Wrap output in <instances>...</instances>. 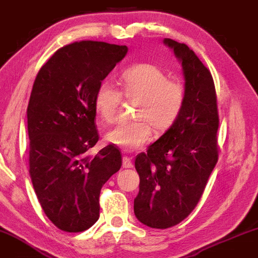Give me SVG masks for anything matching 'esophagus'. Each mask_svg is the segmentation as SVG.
Here are the masks:
<instances>
[{"label": "esophagus", "mask_w": 258, "mask_h": 258, "mask_svg": "<svg viewBox=\"0 0 258 258\" xmlns=\"http://www.w3.org/2000/svg\"><path fill=\"white\" fill-rule=\"evenodd\" d=\"M122 167H123V168H132V167H133L132 161L128 156H123L122 157Z\"/></svg>", "instance_id": "obj_1"}]
</instances>
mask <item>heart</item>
Returning <instances> with one entry per match:
<instances>
[{
	"label": "heart",
	"mask_w": 258,
	"mask_h": 258,
	"mask_svg": "<svg viewBox=\"0 0 258 258\" xmlns=\"http://www.w3.org/2000/svg\"><path fill=\"white\" fill-rule=\"evenodd\" d=\"M120 90L103 83L95 92L96 115L103 122L116 117L121 96L138 99L135 117L137 120L120 122L107 132L105 141L122 150H136L150 141L155 132L169 130L181 115L186 101L185 85L169 79L168 74L153 63H139L123 71L119 78Z\"/></svg>",
	"instance_id": "b5f03b06"
}]
</instances>
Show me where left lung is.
<instances>
[{"mask_svg":"<svg viewBox=\"0 0 258 258\" xmlns=\"http://www.w3.org/2000/svg\"><path fill=\"white\" fill-rule=\"evenodd\" d=\"M181 62L186 101L181 115L147 153L136 157L139 192L136 218L151 228H169L190 215L218 162L219 113L212 73L184 43L164 38Z\"/></svg>","mask_w":258,"mask_h":258,"instance_id":"left-lung-1","label":"left lung"}]
</instances>
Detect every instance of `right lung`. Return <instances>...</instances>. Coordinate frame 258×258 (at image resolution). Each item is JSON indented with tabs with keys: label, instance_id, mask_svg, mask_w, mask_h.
Returning a JSON list of instances; mask_svg holds the SVG:
<instances>
[{
	"label": "right lung",
	"instance_id": "1",
	"mask_svg": "<svg viewBox=\"0 0 258 258\" xmlns=\"http://www.w3.org/2000/svg\"><path fill=\"white\" fill-rule=\"evenodd\" d=\"M127 54L126 45L82 40L58 49L39 70L27 107L30 175L40 207L61 231L78 233L99 218V194L121 167L98 142L95 92Z\"/></svg>",
	"mask_w": 258,
	"mask_h": 258
}]
</instances>
